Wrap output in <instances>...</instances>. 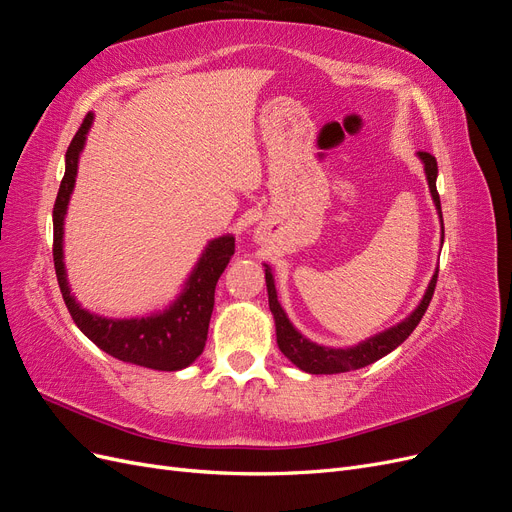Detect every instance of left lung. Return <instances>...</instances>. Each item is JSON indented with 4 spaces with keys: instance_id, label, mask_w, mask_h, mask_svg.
Instances as JSON below:
<instances>
[{
    "instance_id": "obj_1",
    "label": "left lung",
    "mask_w": 512,
    "mask_h": 512,
    "mask_svg": "<svg viewBox=\"0 0 512 512\" xmlns=\"http://www.w3.org/2000/svg\"><path fill=\"white\" fill-rule=\"evenodd\" d=\"M423 164H425V173H427V183L429 190L433 196V203H436V209L442 218V207H440V194L436 190V177H438V162L436 158L431 156L427 151H418ZM267 280V292H269V307L275 318V331H277V346L288 356V359L297 365L303 371H309V374H342V371H352V369H361L369 363H374L382 356H386L389 352H393L399 344H404L406 339L410 337V333L418 327V322L425 316L429 301L433 297V290H436V282H438V271L433 275V280L429 282V288L425 292V297L418 305L412 316L406 318L397 327L384 331L376 337L367 339V342L354 346V348H346V350H333V348H324V346H316L305 339L297 329L292 327L290 320L286 318L282 305L277 303V294H275V284H273V275L267 269L265 273Z\"/></svg>"
}]
</instances>
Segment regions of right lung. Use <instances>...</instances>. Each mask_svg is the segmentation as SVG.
Instances as JSON below:
<instances>
[{"mask_svg": "<svg viewBox=\"0 0 512 512\" xmlns=\"http://www.w3.org/2000/svg\"><path fill=\"white\" fill-rule=\"evenodd\" d=\"M91 119H94V115L87 113L79 132L74 134L66 151V175L61 179L53 207V262L61 297H64L76 327L106 354L115 356L119 361L149 369H183L196 361L200 352L205 350L209 320L215 303V286H218V280L224 273L230 256L235 254V239L220 237L209 243L183 294L164 314L149 318L113 320L85 312L72 299L66 282L61 239H64V215L74 188L79 153L85 145V134L91 126Z\"/></svg>", "mask_w": 512, "mask_h": 512, "instance_id": "obj_1", "label": "right lung"}]
</instances>
